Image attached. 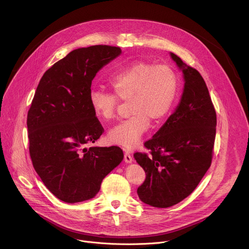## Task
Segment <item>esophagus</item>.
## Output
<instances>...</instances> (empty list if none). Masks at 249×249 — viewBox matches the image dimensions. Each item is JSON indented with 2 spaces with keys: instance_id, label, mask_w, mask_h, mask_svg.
<instances>
[{
  "instance_id": "esophagus-1",
  "label": "esophagus",
  "mask_w": 249,
  "mask_h": 249,
  "mask_svg": "<svg viewBox=\"0 0 249 249\" xmlns=\"http://www.w3.org/2000/svg\"><path fill=\"white\" fill-rule=\"evenodd\" d=\"M124 160L126 163H131L133 161V158L129 153H125L124 154Z\"/></svg>"
}]
</instances>
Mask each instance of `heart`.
I'll return each mask as SVG.
<instances>
[{"mask_svg": "<svg viewBox=\"0 0 249 249\" xmlns=\"http://www.w3.org/2000/svg\"><path fill=\"white\" fill-rule=\"evenodd\" d=\"M115 93L102 89L89 92V103L100 120H111L118 99L129 101V118L112 127L107 139L111 144L126 150L136 148L150 128V118L160 121L171 110L174 104L178 80L174 70L167 65L138 61L120 68L109 80Z\"/></svg>", "mask_w": 249, "mask_h": 249, "instance_id": "1", "label": "heart"}]
</instances>
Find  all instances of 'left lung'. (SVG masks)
I'll list each match as a JSON object with an SVG mask.
<instances>
[{"label":"left lung","mask_w":249,"mask_h":249,"mask_svg":"<svg viewBox=\"0 0 249 249\" xmlns=\"http://www.w3.org/2000/svg\"><path fill=\"white\" fill-rule=\"evenodd\" d=\"M169 54L183 74L181 98L174 112L145 143L152 155L134 154L146 172L138 196L156 208L171 207L194 191L211 165L217 126L204 79L178 56Z\"/></svg>","instance_id":"1"}]
</instances>
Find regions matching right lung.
<instances>
[{
  "label": "right lung",
  "mask_w": 249,
  "mask_h": 249,
  "mask_svg": "<svg viewBox=\"0 0 249 249\" xmlns=\"http://www.w3.org/2000/svg\"><path fill=\"white\" fill-rule=\"evenodd\" d=\"M120 54L108 45L75 49L46 71L35 91L26 122L30 158L44 185L63 202L93 198L124 158L117 146L86 147L103 132L89 103L91 82Z\"/></svg>",
  "instance_id": "1"
}]
</instances>
